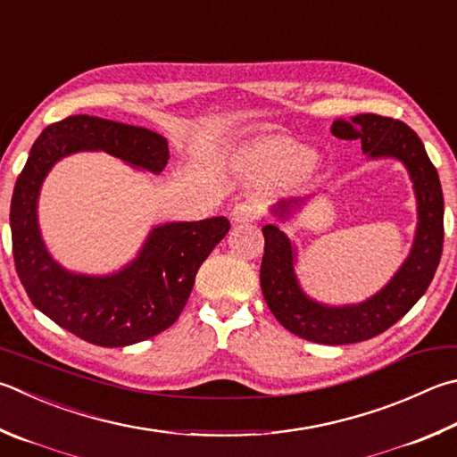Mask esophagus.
I'll list each match as a JSON object with an SVG mask.
<instances>
[{
    "label": "esophagus",
    "mask_w": 457,
    "mask_h": 457,
    "mask_svg": "<svg viewBox=\"0 0 457 457\" xmlns=\"http://www.w3.org/2000/svg\"><path fill=\"white\" fill-rule=\"evenodd\" d=\"M260 205L257 204H250V202H244V204H237L234 210H231V221L234 223H247V221H253L260 218Z\"/></svg>",
    "instance_id": "esophagus-1"
}]
</instances>
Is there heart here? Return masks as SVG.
<instances>
[{"label":"heart","instance_id":"heart-1","mask_svg":"<svg viewBox=\"0 0 457 457\" xmlns=\"http://www.w3.org/2000/svg\"><path fill=\"white\" fill-rule=\"evenodd\" d=\"M312 154L308 147L286 137H270L253 144L245 152V162L250 168L270 181H284L295 176L310 163Z\"/></svg>","mask_w":457,"mask_h":457}]
</instances>
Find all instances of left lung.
<instances>
[{
  "instance_id": "left-lung-1",
  "label": "left lung",
  "mask_w": 457,
  "mask_h": 457,
  "mask_svg": "<svg viewBox=\"0 0 457 457\" xmlns=\"http://www.w3.org/2000/svg\"><path fill=\"white\" fill-rule=\"evenodd\" d=\"M331 134L339 139H360L368 160L392 157L410 173L418 204V226L411 250L394 278L368 300L347 305L315 302L303 292L295 273L297 252L284 231L263 226L262 294L276 320L292 334L313 344L344 345L379 336L408 313L434 279L444 247V194L437 171L416 131L400 120L360 113L336 120ZM308 200H281L271 207L279 221H287Z\"/></svg>"
}]
</instances>
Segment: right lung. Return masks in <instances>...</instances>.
<instances>
[{"instance_id":"obj_1","label":"right lung","mask_w":457,"mask_h":457,"mask_svg":"<svg viewBox=\"0 0 457 457\" xmlns=\"http://www.w3.org/2000/svg\"><path fill=\"white\" fill-rule=\"evenodd\" d=\"M78 152H105L152 173H162L170 160L168 139L145 128L94 115H70L47 126L13 187L15 270L31 303L63 329L102 347L144 342L179 318L197 270L226 237L229 221L220 215L155 226L134 260L107 276L65 270L41 237L37 200L54 165Z\"/></svg>"}]
</instances>
